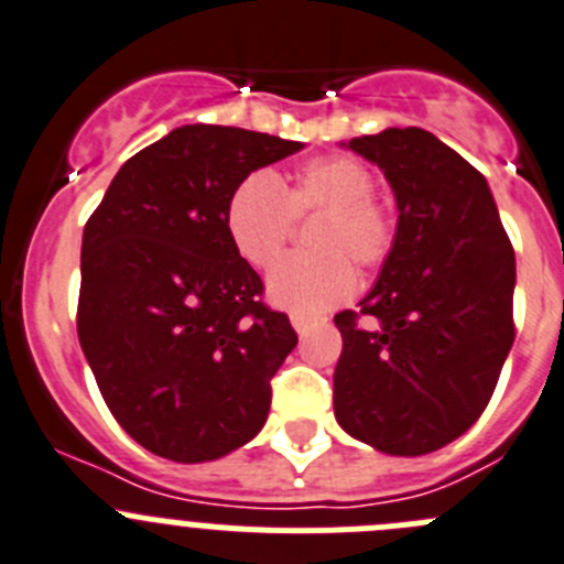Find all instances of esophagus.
Instances as JSON below:
<instances>
[{
    "instance_id": "obj_1",
    "label": "esophagus",
    "mask_w": 564,
    "mask_h": 564,
    "mask_svg": "<svg viewBox=\"0 0 564 564\" xmlns=\"http://www.w3.org/2000/svg\"><path fill=\"white\" fill-rule=\"evenodd\" d=\"M292 325H294V330H297L300 336H306L308 334V328H312V319L308 317H303V314H292Z\"/></svg>"
}]
</instances>
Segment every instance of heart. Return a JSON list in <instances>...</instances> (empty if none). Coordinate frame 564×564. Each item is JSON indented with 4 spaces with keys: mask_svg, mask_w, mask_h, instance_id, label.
<instances>
[{
    "mask_svg": "<svg viewBox=\"0 0 564 564\" xmlns=\"http://www.w3.org/2000/svg\"><path fill=\"white\" fill-rule=\"evenodd\" d=\"M372 192V172L350 155L306 161L281 186L267 172H252L230 194L225 228L247 264L267 270L281 258L294 217L325 214L314 234V250L323 256H292L267 278L275 306L312 317L354 294L350 261L370 270L392 252L398 223Z\"/></svg>",
    "mask_w": 564,
    "mask_h": 564,
    "instance_id": "1",
    "label": "heart"
}]
</instances>
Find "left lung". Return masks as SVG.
<instances>
[{
	"label": "left lung",
	"instance_id": "1",
	"mask_svg": "<svg viewBox=\"0 0 564 564\" xmlns=\"http://www.w3.org/2000/svg\"><path fill=\"white\" fill-rule=\"evenodd\" d=\"M383 172L398 234L361 312L336 314V423L389 456H423L487 409L514 339V250L487 181L420 128L350 139Z\"/></svg>",
	"mask_w": 564,
	"mask_h": 564
}]
</instances>
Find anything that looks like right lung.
<instances>
[{"label":"right lung","mask_w":564,"mask_h":564,"mask_svg":"<svg viewBox=\"0 0 564 564\" xmlns=\"http://www.w3.org/2000/svg\"><path fill=\"white\" fill-rule=\"evenodd\" d=\"M303 150L183 124L116 172L83 230L77 336L116 423L163 459L228 456L264 429L270 378L297 345L225 228L250 172Z\"/></svg>","instance_id":"1"}]
</instances>
